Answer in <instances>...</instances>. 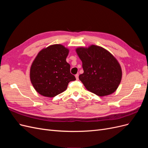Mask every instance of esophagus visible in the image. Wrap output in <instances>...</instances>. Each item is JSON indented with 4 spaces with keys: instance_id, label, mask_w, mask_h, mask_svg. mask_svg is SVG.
I'll return each mask as SVG.
<instances>
[{
    "instance_id": "34e87169",
    "label": "esophagus",
    "mask_w": 148,
    "mask_h": 148,
    "mask_svg": "<svg viewBox=\"0 0 148 148\" xmlns=\"http://www.w3.org/2000/svg\"><path fill=\"white\" fill-rule=\"evenodd\" d=\"M78 77H79V75L78 74H76L75 75V78H76V79H77V80H78V79H79Z\"/></svg>"
}]
</instances>
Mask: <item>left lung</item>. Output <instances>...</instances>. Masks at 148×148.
<instances>
[{
	"label": "left lung",
	"mask_w": 148,
	"mask_h": 148,
	"mask_svg": "<svg viewBox=\"0 0 148 148\" xmlns=\"http://www.w3.org/2000/svg\"><path fill=\"white\" fill-rule=\"evenodd\" d=\"M82 62L84 70L79 79L87 90L99 96L114 92L122 77L121 66L117 59L106 49L94 45L75 49Z\"/></svg>",
	"instance_id": "1"
}]
</instances>
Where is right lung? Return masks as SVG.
<instances>
[{
  "label": "right lung",
  "mask_w": 148,
  "mask_h": 148,
  "mask_svg": "<svg viewBox=\"0 0 148 148\" xmlns=\"http://www.w3.org/2000/svg\"><path fill=\"white\" fill-rule=\"evenodd\" d=\"M69 49L62 44H52L40 51L30 67L29 77L39 95L53 97L65 91L69 83L75 81L70 65L66 61Z\"/></svg>",
  "instance_id": "add662e5"
}]
</instances>
